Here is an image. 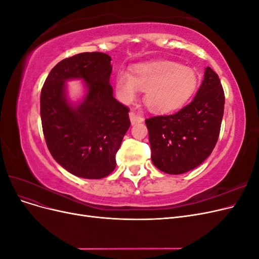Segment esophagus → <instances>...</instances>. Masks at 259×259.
Masks as SVG:
<instances>
[{"instance_id":"esophagus-1","label":"esophagus","mask_w":259,"mask_h":259,"mask_svg":"<svg viewBox=\"0 0 259 259\" xmlns=\"http://www.w3.org/2000/svg\"><path fill=\"white\" fill-rule=\"evenodd\" d=\"M130 119H131V123L133 125L138 124V123H142L144 121V117L140 116L138 113H136L135 111H131L130 112Z\"/></svg>"}]
</instances>
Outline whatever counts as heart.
I'll return each mask as SVG.
<instances>
[{
    "label": "heart",
    "mask_w": 259,
    "mask_h": 259,
    "mask_svg": "<svg viewBox=\"0 0 259 259\" xmlns=\"http://www.w3.org/2000/svg\"><path fill=\"white\" fill-rule=\"evenodd\" d=\"M198 84V77L190 68L173 61H154L133 69L132 74L119 71L115 90L119 99L132 103L139 90L145 91L144 101L153 112L176 110L190 98Z\"/></svg>",
    "instance_id": "heart-1"
}]
</instances>
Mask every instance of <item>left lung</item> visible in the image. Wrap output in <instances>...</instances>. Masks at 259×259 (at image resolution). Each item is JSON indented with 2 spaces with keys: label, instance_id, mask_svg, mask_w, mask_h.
<instances>
[{
  "label": "left lung",
  "instance_id": "8db88e82",
  "mask_svg": "<svg viewBox=\"0 0 259 259\" xmlns=\"http://www.w3.org/2000/svg\"><path fill=\"white\" fill-rule=\"evenodd\" d=\"M225 93L213 69H205L197 95L174 114L146 119L154 165L167 174L199 166L213 151L221 132Z\"/></svg>",
  "mask_w": 259,
  "mask_h": 259
}]
</instances>
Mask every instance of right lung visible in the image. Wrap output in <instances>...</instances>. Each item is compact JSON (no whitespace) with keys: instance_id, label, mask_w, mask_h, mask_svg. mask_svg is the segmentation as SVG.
Wrapping results in <instances>:
<instances>
[{"instance_id":"right-lung-1","label":"right lung","mask_w":259,"mask_h":259,"mask_svg":"<svg viewBox=\"0 0 259 259\" xmlns=\"http://www.w3.org/2000/svg\"><path fill=\"white\" fill-rule=\"evenodd\" d=\"M107 54L81 53L55 66L41 91V120L53 158L77 177L100 179L115 168V154L131 125L130 109L113 97L112 66ZM85 81L88 94L76 107L68 104L64 82Z\"/></svg>"}]
</instances>
